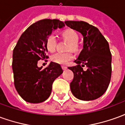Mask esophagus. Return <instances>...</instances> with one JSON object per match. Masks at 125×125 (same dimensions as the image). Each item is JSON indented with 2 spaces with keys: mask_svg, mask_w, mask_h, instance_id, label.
<instances>
[{
  "mask_svg": "<svg viewBox=\"0 0 125 125\" xmlns=\"http://www.w3.org/2000/svg\"><path fill=\"white\" fill-rule=\"evenodd\" d=\"M62 69L63 70H65L68 68V67H67V66H65V65H62Z\"/></svg>",
  "mask_w": 125,
  "mask_h": 125,
  "instance_id": "34e87169",
  "label": "esophagus"
}]
</instances>
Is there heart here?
I'll return each instance as SVG.
<instances>
[{
  "label": "heart",
  "instance_id": "obj_1",
  "mask_svg": "<svg viewBox=\"0 0 125 125\" xmlns=\"http://www.w3.org/2000/svg\"><path fill=\"white\" fill-rule=\"evenodd\" d=\"M62 36L65 40L70 42L68 45L69 50L76 51L78 49V41L79 39V36L78 33L73 29H65L62 33ZM57 45V40L53 35H49L46 39V47L49 52H53ZM73 58V55L71 53H61L57 52L52 56V60L55 63L59 64L65 65L69 62L72 60Z\"/></svg>",
  "mask_w": 125,
  "mask_h": 125
}]
</instances>
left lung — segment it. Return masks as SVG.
I'll return each instance as SVG.
<instances>
[{
	"instance_id": "obj_1",
	"label": "left lung",
	"mask_w": 125,
	"mask_h": 125,
	"mask_svg": "<svg viewBox=\"0 0 125 125\" xmlns=\"http://www.w3.org/2000/svg\"><path fill=\"white\" fill-rule=\"evenodd\" d=\"M65 23L84 37L83 49L75 60L77 65L68 67L73 72L71 91L82 100L96 99L106 91L111 78L112 57L108 43L99 30L89 23L73 21ZM83 67H87L86 71Z\"/></svg>"
}]
</instances>
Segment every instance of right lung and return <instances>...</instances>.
Segmentation results:
<instances>
[{"label": "right lung", "instance_id": "add662e5", "mask_svg": "<svg viewBox=\"0 0 125 125\" xmlns=\"http://www.w3.org/2000/svg\"><path fill=\"white\" fill-rule=\"evenodd\" d=\"M64 26L63 22L57 19L39 21L24 31L13 49L14 84L26 102L40 103L46 100L51 94L53 82L62 73L59 63L52 62L43 69L37 66V62L49 57L45 53L47 36L53 29Z\"/></svg>", "mask_w": 125, "mask_h": 125}]
</instances>
